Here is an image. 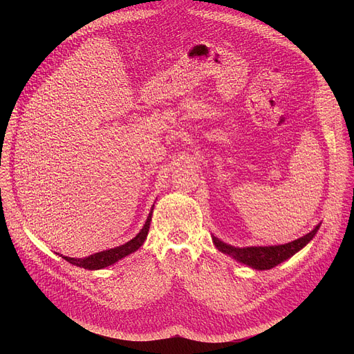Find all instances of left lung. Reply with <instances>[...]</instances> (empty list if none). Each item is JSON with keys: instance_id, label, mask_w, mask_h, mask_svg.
<instances>
[{"instance_id": "left-lung-1", "label": "left lung", "mask_w": 354, "mask_h": 354, "mask_svg": "<svg viewBox=\"0 0 354 354\" xmlns=\"http://www.w3.org/2000/svg\"><path fill=\"white\" fill-rule=\"evenodd\" d=\"M319 228V224L307 235L301 236L292 242L284 243V245H276V246H250V248H235L231 245H227L221 242L218 238L213 236V242L216 248L224 254L232 257L238 262L248 265L258 270H268L279 263L284 262L286 259L291 258L295 252H298L301 248H304L317 234Z\"/></svg>"}]
</instances>
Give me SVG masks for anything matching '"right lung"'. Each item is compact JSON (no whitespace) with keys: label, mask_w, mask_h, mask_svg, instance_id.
I'll list each match as a JSON object with an SVG mask.
<instances>
[{"label":"right lung","mask_w":354,"mask_h":354,"mask_svg":"<svg viewBox=\"0 0 354 354\" xmlns=\"http://www.w3.org/2000/svg\"><path fill=\"white\" fill-rule=\"evenodd\" d=\"M151 216H153V212L148 214V218H147L142 230L131 241L126 242L124 245H120V246H116V248H112V249H108L104 252H97V254H93L84 259H74V258H68V257H63V255H62V258L74 266L84 268L88 270H96V269H104L106 266H111L115 262L120 261L122 258L133 254V252H136L144 243V241L148 235Z\"/></svg>","instance_id":"1"}]
</instances>
